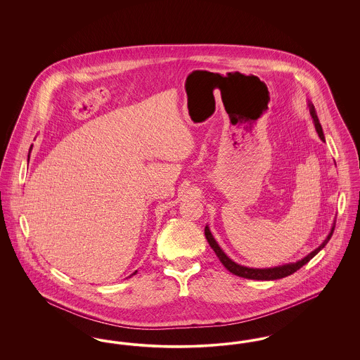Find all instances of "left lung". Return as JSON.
Segmentation results:
<instances>
[{
    "label": "left lung",
    "mask_w": 360,
    "mask_h": 360,
    "mask_svg": "<svg viewBox=\"0 0 360 360\" xmlns=\"http://www.w3.org/2000/svg\"><path fill=\"white\" fill-rule=\"evenodd\" d=\"M308 109L309 113H310V117H311L313 124H314L316 132L319 134V137H320L323 141H326V136H324L321 124H320L319 117H317V115H316V109H314L313 103H310V101H308ZM335 223H336V221H333V225H332L330 232H329V235L326 236V239L324 240L316 250H313L310 254H308L307 257H302L301 260L292 262V263H286V264H281V266H275V267H269V269H254V267L241 266L239 263L233 262V260L228 257V255L224 252L223 250H221V247L219 245V243L213 238V235H212V232H210V229H209L207 225L205 226V236L207 243H209V245H210L212 250L216 252V255L220 259V262L223 263L224 267H225L229 273L238 275V276H241V278H247V279L274 281V279H281V278H285V276H288V275L294 274V273H295L297 270H300L304 264H307L311 257H316V255L326 247V243L329 241V239L332 238L333 231H335Z\"/></svg>",
    "instance_id": "8db88e82"
}]
</instances>
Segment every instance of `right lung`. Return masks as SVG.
Returning a JSON list of instances; mask_svg holds the SVG:
<instances>
[{
	"label": "right lung",
	"instance_id": "obj_1",
	"mask_svg": "<svg viewBox=\"0 0 360 360\" xmlns=\"http://www.w3.org/2000/svg\"><path fill=\"white\" fill-rule=\"evenodd\" d=\"M31 150H32V146H31V148H30V154H31ZM28 160H30V155H28ZM137 271H135V273H134V274L132 275H135L136 274ZM132 275H129V276H128V278H131V276H132Z\"/></svg>",
	"mask_w": 360,
	"mask_h": 360
}]
</instances>
